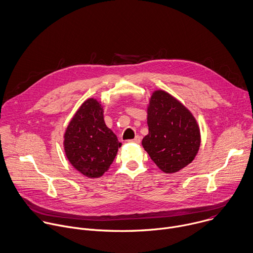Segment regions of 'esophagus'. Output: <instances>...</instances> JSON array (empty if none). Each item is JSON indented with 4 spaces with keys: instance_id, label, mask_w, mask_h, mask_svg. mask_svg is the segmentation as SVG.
Instances as JSON below:
<instances>
[{
    "instance_id": "34e87169",
    "label": "esophagus",
    "mask_w": 253,
    "mask_h": 253,
    "mask_svg": "<svg viewBox=\"0 0 253 253\" xmlns=\"http://www.w3.org/2000/svg\"><path fill=\"white\" fill-rule=\"evenodd\" d=\"M129 143H135V144H139L141 142V137L140 136H136L134 139H131L128 141Z\"/></svg>"
}]
</instances>
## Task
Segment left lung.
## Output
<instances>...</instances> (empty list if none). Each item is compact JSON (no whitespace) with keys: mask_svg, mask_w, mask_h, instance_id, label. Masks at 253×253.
<instances>
[{"mask_svg":"<svg viewBox=\"0 0 253 253\" xmlns=\"http://www.w3.org/2000/svg\"><path fill=\"white\" fill-rule=\"evenodd\" d=\"M149 133L142 146L166 174L177 173L191 164L201 146L200 126L193 113L165 90L153 91L147 106Z\"/></svg>","mask_w":253,"mask_h":253,"instance_id":"8db88e82","label":"left lung"}]
</instances>
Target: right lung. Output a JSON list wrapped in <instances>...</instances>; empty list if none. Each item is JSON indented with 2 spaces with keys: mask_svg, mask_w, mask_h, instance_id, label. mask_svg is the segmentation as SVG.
Wrapping results in <instances>:
<instances>
[{
  "mask_svg": "<svg viewBox=\"0 0 253 253\" xmlns=\"http://www.w3.org/2000/svg\"><path fill=\"white\" fill-rule=\"evenodd\" d=\"M101 101H84L70 119L63 134V149L76 171L97 179L109 170L121 143L104 121Z\"/></svg>",
  "mask_w": 253,
  "mask_h": 253,
  "instance_id": "obj_1",
  "label": "right lung"
}]
</instances>
